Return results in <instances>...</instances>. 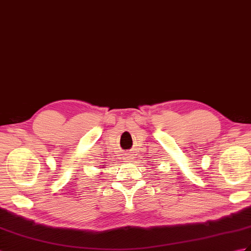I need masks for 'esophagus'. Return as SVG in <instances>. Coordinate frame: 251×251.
Instances as JSON below:
<instances>
[{"label": "esophagus", "mask_w": 251, "mask_h": 251, "mask_svg": "<svg viewBox=\"0 0 251 251\" xmlns=\"http://www.w3.org/2000/svg\"><path fill=\"white\" fill-rule=\"evenodd\" d=\"M127 155H128V154H127ZM130 157H131V156H129V155H128V156H126V160H127V161H130V159H131V158H130Z\"/></svg>", "instance_id": "1"}]
</instances>
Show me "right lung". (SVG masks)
Instances as JSON below:
<instances>
[{
    "mask_svg": "<svg viewBox=\"0 0 251 251\" xmlns=\"http://www.w3.org/2000/svg\"><path fill=\"white\" fill-rule=\"evenodd\" d=\"M102 166H103V165H102ZM102 168H103V167H102ZM100 169H101V168H100Z\"/></svg>",
    "mask_w": 251,
    "mask_h": 251,
    "instance_id": "1",
    "label": "right lung"
}]
</instances>
